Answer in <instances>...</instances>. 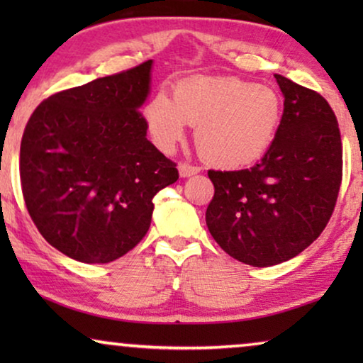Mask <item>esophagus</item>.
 <instances>
[{"mask_svg":"<svg viewBox=\"0 0 363 363\" xmlns=\"http://www.w3.org/2000/svg\"><path fill=\"white\" fill-rule=\"evenodd\" d=\"M178 172H180V177H191L195 175V173L200 172V168L195 167V165H190V163H185V162H180L178 163Z\"/></svg>","mask_w":363,"mask_h":363,"instance_id":"1","label":"esophagus"}]
</instances>
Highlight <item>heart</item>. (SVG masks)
<instances>
[{"label":"heart","mask_w":363,"mask_h":363,"mask_svg":"<svg viewBox=\"0 0 363 363\" xmlns=\"http://www.w3.org/2000/svg\"><path fill=\"white\" fill-rule=\"evenodd\" d=\"M157 145L170 152L196 127V147L208 163L221 168L251 165L264 155L281 121L274 89L245 79L196 76L175 87V99L160 91L145 108Z\"/></svg>","instance_id":"heart-1"}]
</instances>
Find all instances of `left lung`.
<instances>
[{
    "label": "left lung",
    "instance_id": "obj_1",
    "mask_svg": "<svg viewBox=\"0 0 363 363\" xmlns=\"http://www.w3.org/2000/svg\"><path fill=\"white\" fill-rule=\"evenodd\" d=\"M284 112L259 163L208 177L215 196L206 210L211 236L235 259L279 264L314 242L329 223L342 183L339 123L320 94L274 74Z\"/></svg>",
    "mask_w": 363,
    "mask_h": 363
}]
</instances>
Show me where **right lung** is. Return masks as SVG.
I'll use <instances>...</instances> for the list:
<instances>
[{
  "mask_svg": "<svg viewBox=\"0 0 363 363\" xmlns=\"http://www.w3.org/2000/svg\"><path fill=\"white\" fill-rule=\"evenodd\" d=\"M152 61L52 94L29 117L19 175L29 216L49 245L87 264L116 261L150 228L153 196L178 180L140 108Z\"/></svg>",
  "mask_w": 363,
  "mask_h": 363,
  "instance_id": "add662e5",
  "label": "right lung"
}]
</instances>
